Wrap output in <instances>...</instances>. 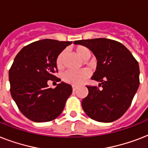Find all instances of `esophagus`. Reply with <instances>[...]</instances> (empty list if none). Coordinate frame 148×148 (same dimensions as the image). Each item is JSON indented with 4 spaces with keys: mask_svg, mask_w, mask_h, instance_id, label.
Wrapping results in <instances>:
<instances>
[{
    "mask_svg": "<svg viewBox=\"0 0 148 148\" xmlns=\"http://www.w3.org/2000/svg\"><path fill=\"white\" fill-rule=\"evenodd\" d=\"M72 89H73V91H75L77 89V86H75V85L72 86Z\"/></svg>",
    "mask_w": 148,
    "mask_h": 148,
    "instance_id": "esophagus-1",
    "label": "esophagus"
}]
</instances>
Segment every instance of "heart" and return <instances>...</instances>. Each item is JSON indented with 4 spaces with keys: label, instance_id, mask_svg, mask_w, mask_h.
<instances>
[{
    "label": "heart",
    "instance_id": "heart-1",
    "mask_svg": "<svg viewBox=\"0 0 148 148\" xmlns=\"http://www.w3.org/2000/svg\"><path fill=\"white\" fill-rule=\"evenodd\" d=\"M75 51L82 59L88 60L90 57V51L88 47L84 46L79 45L75 48ZM65 51H61L56 58V66L58 69H62L64 67V60ZM90 75V73L88 70L84 69L79 71H67L63 74V81L70 84L73 85H79L83 83L86 79L88 78Z\"/></svg>",
    "mask_w": 148,
    "mask_h": 148
}]
</instances>
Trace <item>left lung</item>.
Segmentation results:
<instances>
[{
  "label": "left lung",
  "mask_w": 148,
  "mask_h": 148,
  "mask_svg": "<svg viewBox=\"0 0 148 148\" xmlns=\"http://www.w3.org/2000/svg\"><path fill=\"white\" fill-rule=\"evenodd\" d=\"M92 51L97 60L91 77L99 87L87 86L88 95L82 101L84 112L91 119L112 122L123 116L140 84L138 62L121 43L107 38L74 41Z\"/></svg>",
  "instance_id": "left-lung-1"
}]
</instances>
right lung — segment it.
<instances>
[{
  "mask_svg": "<svg viewBox=\"0 0 148 148\" xmlns=\"http://www.w3.org/2000/svg\"><path fill=\"white\" fill-rule=\"evenodd\" d=\"M71 41L44 39L22 48L10 70V95L20 111L34 122H47L61 114L72 93L71 84L61 82L55 88L47 81H60L56 58Z\"/></svg>",
  "mask_w": 148,
  "mask_h": 148,
  "instance_id": "right-lung-1",
  "label": "right lung"
}]
</instances>
